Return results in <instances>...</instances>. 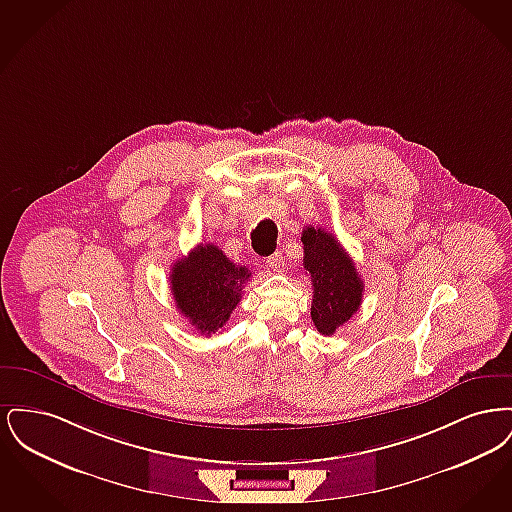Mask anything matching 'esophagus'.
Returning <instances> with one entry per match:
<instances>
[{
    "label": "esophagus",
    "mask_w": 512,
    "mask_h": 512,
    "mask_svg": "<svg viewBox=\"0 0 512 512\" xmlns=\"http://www.w3.org/2000/svg\"><path fill=\"white\" fill-rule=\"evenodd\" d=\"M267 267L272 268V270H282L284 267V257H282V253L280 251H276V253H272L270 257L267 259Z\"/></svg>",
    "instance_id": "34e87169"
}]
</instances>
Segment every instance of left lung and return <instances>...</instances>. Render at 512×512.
Returning <instances> with one entry per match:
<instances>
[{
	"mask_svg": "<svg viewBox=\"0 0 512 512\" xmlns=\"http://www.w3.org/2000/svg\"><path fill=\"white\" fill-rule=\"evenodd\" d=\"M303 267L313 282L311 318L322 336H332L363 301V280L353 259L324 228L307 226L301 236Z\"/></svg>",
	"mask_w": 512,
	"mask_h": 512,
	"instance_id": "1",
	"label": "left lung"
}]
</instances>
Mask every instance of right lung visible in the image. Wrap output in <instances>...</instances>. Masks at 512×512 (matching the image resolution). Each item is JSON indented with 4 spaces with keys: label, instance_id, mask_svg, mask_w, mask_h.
Instances as JSON below:
<instances>
[{
    "label": "right lung",
    "instance_id": "right-lung-1",
    "mask_svg": "<svg viewBox=\"0 0 512 512\" xmlns=\"http://www.w3.org/2000/svg\"><path fill=\"white\" fill-rule=\"evenodd\" d=\"M249 278L251 270L232 263L217 245L201 244L172 265L171 293L180 315L201 336H211L240 303Z\"/></svg>",
    "mask_w": 512,
    "mask_h": 512
}]
</instances>
